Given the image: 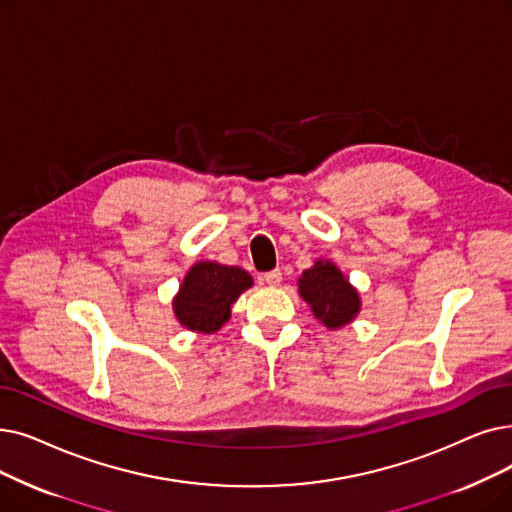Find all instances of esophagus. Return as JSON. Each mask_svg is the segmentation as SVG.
<instances>
[{
  "instance_id": "esophagus-1",
  "label": "esophagus",
  "mask_w": 512,
  "mask_h": 512,
  "mask_svg": "<svg viewBox=\"0 0 512 512\" xmlns=\"http://www.w3.org/2000/svg\"><path fill=\"white\" fill-rule=\"evenodd\" d=\"M265 284L268 286H278L280 282H282V272L280 270H272V272H268V274H263V278H261Z\"/></svg>"
}]
</instances>
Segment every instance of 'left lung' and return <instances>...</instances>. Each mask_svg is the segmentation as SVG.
Masks as SVG:
<instances>
[{"mask_svg": "<svg viewBox=\"0 0 512 512\" xmlns=\"http://www.w3.org/2000/svg\"><path fill=\"white\" fill-rule=\"evenodd\" d=\"M299 295L309 305L311 314L328 330H339L358 318L362 297L339 265L330 259H316L297 280Z\"/></svg>", "mask_w": 512, "mask_h": 512, "instance_id": "obj_1", "label": "left lung"}]
</instances>
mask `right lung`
Segmentation results:
<instances>
[{"instance_id": "obj_1", "label": "right lung", "mask_w": 512, "mask_h": 512, "mask_svg": "<svg viewBox=\"0 0 512 512\" xmlns=\"http://www.w3.org/2000/svg\"><path fill=\"white\" fill-rule=\"evenodd\" d=\"M253 286V276L217 261H196L173 297V314L186 330L213 335L232 316L236 299Z\"/></svg>"}]
</instances>
